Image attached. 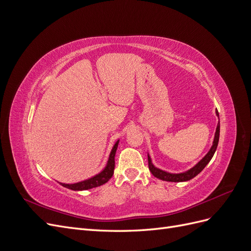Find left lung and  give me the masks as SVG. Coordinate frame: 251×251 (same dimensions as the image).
I'll return each mask as SVG.
<instances>
[{
    "label": "left lung",
    "instance_id": "left-lung-1",
    "mask_svg": "<svg viewBox=\"0 0 251 251\" xmlns=\"http://www.w3.org/2000/svg\"><path fill=\"white\" fill-rule=\"evenodd\" d=\"M216 115L219 118V113L216 110ZM219 137H220V120L218 121V125H217V128H216V133H215V138L214 141H212V146L209 149V151H207V154L205 155L199 162H197L193 168H191L189 170L183 172V173H169L166 171L160 170L156 168L154 165L153 161H151V156L148 154V159H149V169L151 171V173L154 175V176L158 179H161L163 181H168V182H184V181H188L193 178H195L197 175L200 174L203 169L206 166L209 161L211 160L212 156H214L215 151L217 150L218 147V142H219Z\"/></svg>",
    "mask_w": 251,
    "mask_h": 251
}]
</instances>
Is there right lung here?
Instances as JSON below:
<instances>
[{
	"instance_id": "right-lung-1",
	"label": "right lung",
	"mask_w": 251,
	"mask_h": 251,
	"mask_svg": "<svg viewBox=\"0 0 251 251\" xmlns=\"http://www.w3.org/2000/svg\"><path fill=\"white\" fill-rule=\"evenodd\" d=\"M118 143L119 140H117L113 146L108 158L107 164H105L104 168L100 173L94 175V176L91 178L76 182V183H62V182H58V183L60 185H63L64 187L72 189V191H87V189L94 188L107 183L114 174V168H115V154L117 151Z\"/></svg>"
}]
</instances>
